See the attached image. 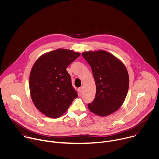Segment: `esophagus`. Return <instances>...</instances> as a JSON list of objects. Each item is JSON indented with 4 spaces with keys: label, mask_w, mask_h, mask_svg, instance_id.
Here are the masks:
<instances>
[{
    "label": "esophagus",
    "mask_w": 159,
    "mask_h": 159,
    "mask_svg": "<svg viewBox=\"0 0 159 159\" xmlns=\"http://www.w3.org/2000/svg\"><path fill=\"white\" fill-rule=\"evenodd\" d=\"M79 93H80V94H82V90H83V88H82V87H80V88H79Z\"/></svg>",
    "instance_id": "1"
}]
</instances>
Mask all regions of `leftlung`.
<instances>
[{
	"label": "left lung",
	"mask_w": 159,
	"mask_h": 159,
	"mask_svg": "<svg viewBox=\"0 0 159 159\" xmlns=\"http://www.w3.org/2000/svg\"><path fill=\"white\" fill-rule=\"evenodd\" d=\"M82 55L91 67L96 85L95 98L88 104V108L99 116H108L116 111L125 100L129 87L126 68L104 50L85 52Z\"/></svg>",
	"instance_id": "1"
}]
</instances>
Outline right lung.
<instances>
[{"label":"right lung","mask_w":159,"mask_h":159,"mask_svg":"<svg viewBox=\"0 0 159 159\" xmlns=\"http://www.w3.org/2000/svg\"><path fill=\"white\" fill-rule=\"evenodd\" d=\"M80 55L59 48L41 55L33 65L30 75L31 97L36 107L47 116L60 117L78 97L66 69Z\"/></svg>","instance_id":"obj_1"}]
</instances>
